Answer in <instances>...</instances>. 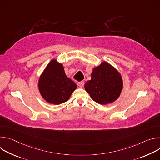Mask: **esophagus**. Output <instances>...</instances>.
<instances>
[{
  "label": "esophagus",
  "mask_w": 160,
  "mask_h": 160,
  "mask_svg": "<svg viewBox=\"0 0 160 160\" xmlns=\"http://www.w3.org/2000/svg\"><path fill=\"white\" fill-rule=\"evenodd\" d=\"M77 84L78 86L82 87L84 85V82H82V81H81V82H78L77 83Z\"/></svg>",
  "instance_id": "34e87169"
}]
</instances>
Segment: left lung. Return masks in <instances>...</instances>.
<instances>
[{
  "label": "left lung",
  "instance_id": "obj_1",
  "mask_svg": "<svg viewBox=\"0 0 160 160\" xmlns=\"http://www.w3.org/2000/svg\"><path fill=\"white\" fill-rule=\"evenodd\" d=\"M123 87L120 74L107 62L94 68L91 80L85 84L90 98L99 104L112 102L120 96Z\"/></svg>",
  "mask_w": 160,
  "mask_h": 160
}]
</instances>
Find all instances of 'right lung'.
<instances>
[{
  "label": "right lung",
  "mask_w": 160,
  "mask_h": 160,
  "mask_svg": "<svg viewBox=\"0 0 160 160\" xmlns=\"http://www.w3.org/2000/svg\"><path fill=\"white\" fill-rule=\"evenodd\" d=\"M77 85L68 78L63 66L52 60L40 77L38 88L42 96L49 103L62 104L70 99Z\"/></svg>",
  "instance_id": "right-lung-1"
}]
</instances>
